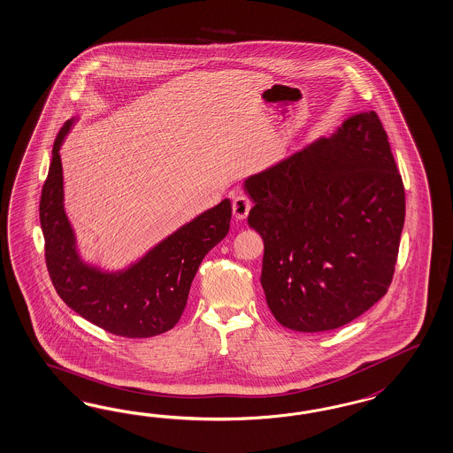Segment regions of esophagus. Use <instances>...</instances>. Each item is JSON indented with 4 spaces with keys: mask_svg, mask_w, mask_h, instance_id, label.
<instances>
[{
    "mask_svg": "<svg viewBox=\"0 0 453 453\" xmlns=\"http://www.w3.org/2000/svg\"><path fill=\"white\" fill-rule=\"evenodd\" d=\"M251 200L247 195H238L234 200V215L236 219H245L249 217L250 210H251Z\"/></svg>",
    "mask_w": 453,
    "mask_h": 453,
    "instance_id": "esophagus-1",
    "label": "esophagus"
}]
</instances>
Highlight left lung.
I'll return each instance as SVG.
<instances>
[{"label": "left lung", "mask_w": 453, "mask_h": 453, "mask_svg": "<svg viewBox=\"0 0 453 453\" xmlns=\"http://www.w3.org/2000/svg\"><path fill=\"white\" fill-rule=\"evenodd\" d=\"M249 225L262 234L268 308L295 332L340 328L373 307L395 273L405 190L379 115L250 176Z\"/></svg>", "instance_id": "obj_1"}]
</instances>
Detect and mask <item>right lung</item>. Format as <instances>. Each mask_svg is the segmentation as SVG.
Segmentation results:
<instances>
[{"label": "right lung", "instance_id": "right-lung-1", "mask_svg": "<svg viewBox=\"0 0 453 453\" xmlns=\"http://www.w3.org/2000/svg\"><path fill=\"white\" fill-rule=\"evenodd\" d=\"M73 121H66L40 200L44 258L59 298L80 317L118 336L148 338L175 326L188 300L191 281L204 255L230 230L232 203L206 210L178 228L130 268L106 273L80 260L72 225L63 208L59 146Z\"/></svg>", "mask_w": 453, "mask_h": 453}]
</instances>
